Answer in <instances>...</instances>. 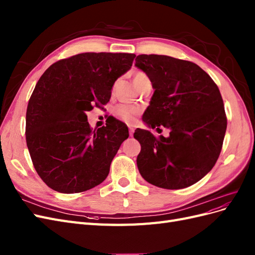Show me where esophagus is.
<instances>
[{"instance_id":"esophagus-1","label":"esophagus","mask_w":255,"mask_h":255,"mask_svg":"<svg viewBox=\"0 0 255 255\" xmlns=\"http://www.w3.org/2000/svg\"><path fill=\"white\" fill-rule=\"evenodd\" d=\"M128 130H129V135L132 136L134 133V127L133 126H128Z\"/></svg>"}]
</instances>
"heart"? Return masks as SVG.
<instances>
[{"mask_svg": "<svg viewBox=\"0 0 255 255\" xmlns=\"http://www.w3.org/2000/svg\"><path fill=\"white\" fill-rule=\"evenodd\" d=\"M133 81H134L135 86L138 88L140 86L141 83H143L144 81H150V80L148 78V75H146L145 73H143L141 71H138L134 74ZM115 113H116V115H117V117H119L121 120L126 121V122H132L134 120L135 116H137L140 113V110L135 106L122 104V105L117 106V109H116Z\"/></svg>", "mask_w": 255, "mask_h": 255, "instance_id": "1", "label": "heart"}]
</instances>
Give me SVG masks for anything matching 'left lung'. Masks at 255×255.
Here are the masks:
<instances>
[{
	"mask_svg": "<svg viewBox=\"0 0 255 255\" xmlns=\"http://www.w3.org/2000/svg\"><path fill=\"white\" fill-rule=\"evenodd\" d=\"M135 61L154 88L142 121L149 128L170 130L168 137L135 130L141 145L138 170L157 187H188L212 170L221 152L227 116L220 91L191 61L155 54H141Z\"/></svg>",
	"mask_w": 255,
	"mask_h": 255,
	"instance_id": "obj_1",
	"label": "left lung"
}]
</instances>
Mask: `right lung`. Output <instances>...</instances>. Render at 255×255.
<instances>
[{
	"mask_svg": "<svg viewBox=\"0 0 255 255\" xmlns=\"http://www.w3.org/2000/svg\"><path fill=\"white\" fill-rule=\"evenodd\" d=\"M135 56L78 54L51 65L37 82L26 110L25 137L36 171L50 188L82 192L109 175L128 128L114 119L92 130L86 114L110 101L116 80L129 70Z\"/></svg>",
	"mask_w": 255,
	"mask_h": 255,
	"instance_id": "obj_1",
	"label": "right lung"
}]
</instances>
